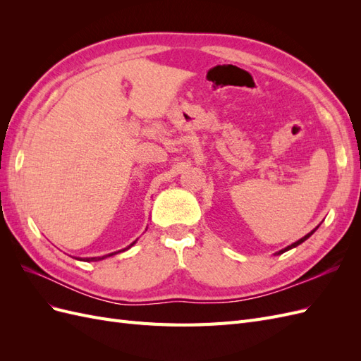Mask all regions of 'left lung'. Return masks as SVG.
I'll return each instance as SVG.
<instances>
[{
    "mask_svg": "<svg viewBox=\"0 0 361 361\" xmlns=\"http://www.w3.org/2000/svg\"><path fill=\"white\" fill-rule=\"evenodd\" d=\"M316 228H318V227H316ZM316 228H313V231L310 232V233H307V235H305L304 238H301V239H298V241L297 243H293L292 245H289V247H286L285 250H281V251H279V255H281V253H285V251H288V250H290V248H293V247H297V245H300V244H302L304 241H305V239H307V238H310L314 232H316Z\"/></svg>",
    "mask_w": 361,
    "mask_h": 361,
    "instance_id": "obj_1",
    "label": "left lung"
}]
</instances>
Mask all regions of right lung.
Here are the masks:
<instances>
[{
    "mask_svg": "<svg viewBox=\"0 0 361 361\" xmlns=\"http://www.w3.org/2000/svg\"><path fill=\"white\" fill-rule=\"evenodd\" d=\"M135 243H137V241H134L133 244L128 245L126 248H123V250H118V251H125V250H128V248L133 247ZM118 251H116V253H118ZM116 253H110V255H106V256H101V257H85V262H97V260H102V259H105V257H108V256H113V255H116Z\"/></svg>",
    "mask_w": 361,
    "mask_h": 361,
    "instance_id": "1",
    "label": "right lung"
}]
</instances>
